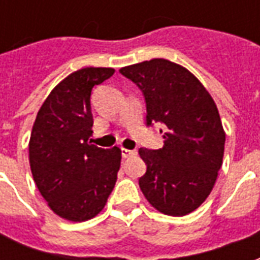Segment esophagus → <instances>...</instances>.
Instances as JSON below:
<instances>
[{
    "label": "esophagus",
    "mask_w": 260,
    "mask_h": 260,
    "mask_svg": "<svg viewBox=\"0 0 260 260\" xmlns=\"http://www.w3.org/2000/svg\"><path fill=\"white\" fill-rule=\"evenodd\" d=\"M121 154H122V157L126 158V157H131V156H135L136 154V150H129V149H121Z\"/></svg>",
    "instance_id": "1"
}]
</instances>
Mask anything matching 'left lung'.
Instances as JSON below:
<instances>
[{
    "mask_svg": "<svg viewBox=\"0 0 260 260\" xmlns=\"http://www.w3.org/2000/svg\"><path fill=\"white\" fill-rule=\"evenodd\" d=\"M119 72L139 86L146 122H163V147L139 149L147 169L139 186L156 210L185 216L210 195L223 164L225 132L216 103L182 65L153 58Z\"/></svg>",
    "mask_w": 260,
    "mask_h": 260,
    "instance_id": "8db88e82",
    "label": "left lung"
}]
</instances>
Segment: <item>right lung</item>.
<instances>
[{
	"mask_svg": "<svg viewBox=\"0 0 260 260\" xmlns=\"http://www.w3.org/2000/svg\"><path fill=\"white\" fill-rule=\"evenodd\" d=\"M113 68H82L54 87L37 113L29 141L33 180L48 207L69 221H86L102 212L121 166V149L91 145L93 86Z\"/></svg>",
	"mask_w": 260,
	"mask_h": 260,
	"instance_id": "obj_1",
	"label": "right lung"
}]
</instances>
